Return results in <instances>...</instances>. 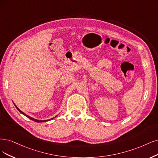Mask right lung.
Wrapping results in <instances>:
<instances>
[{
  "label": "right lung",
  "mask_w": 158,
  "mask_h": 158,
  "mask_svg": "<svg viewBox=\"0 0 158 158\" xmlns=\"http://www.w3.org/2000/svg\"><path fill=\"white\" fill-rule=\"evenodd\" d=\"M15 106L16 107V106H15ZM16 108L17 109V110H19V111L21 113H22L23 114H24L25 116H27V118H30L31 120H33V121H34V122H46V121H48V120H36V119H34V118H32V117H31V116H28V115H27L26 114H25L24 113H23V112H22L21 111V110H20L19 109V108L18 107H16ZM52 118H51V119H52Z\"/></svg>",
  "instance_id": "obj_1"
}]
</instances>
